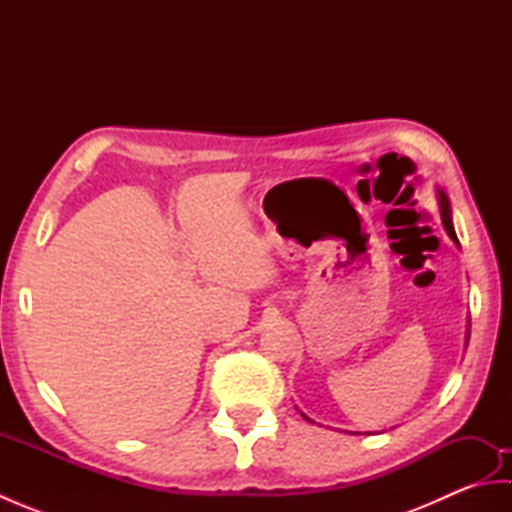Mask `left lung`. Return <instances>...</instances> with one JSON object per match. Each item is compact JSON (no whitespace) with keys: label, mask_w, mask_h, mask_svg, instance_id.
Wrapping results in <instances>:
<instances>
[{"label":"left lung","mask_w":512,"mask_h":512,"mask_svg":"<svg viewBox=\"0 0 512 512\" xmlns=\"http://www.w3.org/2000/svg\"><path fill=\"white\" fill-rule=\"evenodd\" d=\"M438 204H440V217H442V224H444V228H447V235L453 239V244L455 246H460V242H458V235H455V228H453V220H451V204H449V198H447V193H444L442 189H438ZM469 336H471V321L466 323V343H469ZM303 418H306L308 422H312L306 413H301ZM367 433H372V431H367Z\"/></svg>","instance_id":"left-lung-1"}]
</instances>
